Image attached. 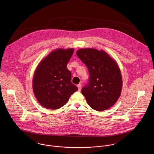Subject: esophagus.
Here are the masks:
<instances>
[{
	"label": "esophagus",
	"instance_id": "obj_1",
	"mask_svg": "<svg viewBox=\"0 0 154 154\" xmlns=\"http://www.w3.org/2000/svg\"><path fill=\"white\" fill-rule=\"evenodd\" d=\"M77 87H78V90H79V91H81V84H78V85H77Z\"/></svg>",
	"mask_w": 154,
	"mask_h": 154
}]
</instances>
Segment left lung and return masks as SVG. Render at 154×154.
I'll return each mask as SVG.
<instances>
[{
	"label": "left lung",
	"instance_id": "left-lung-1",
	"mask_svg": "<svg viewBox=\"0 0 154 154\" xmlns=\"http://www.w3.org/2000/svg\"><path fill=\"white\" fill-rule=\"evenodd\" d=\"M76 54L89 70L88 85L82 89L88 105L96 111L109 109L119 98L123 86L117 62L103 50L81 48Z\"/></svg>",
	"mask_w": 154,
	"mask_h": 154
}]
</instances>
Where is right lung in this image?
<instances>
[{"mask_svg": "<svg viewBox=\"0 0 154 154\" xmlns=\"http://www.w3.org/2000/svg\"><path fill=\"white\" fill-rule=\"evenodd\" d=\"M73 48H57L50 53L37 66L32 79L33 92L45 109L57 110L65 106L78 90L71 82L67 65Z\"/></svg>", "mask_w": 154, "mask_h": 154, "instance_id": "obj_1", "label": "right lung"}]
</instances>
